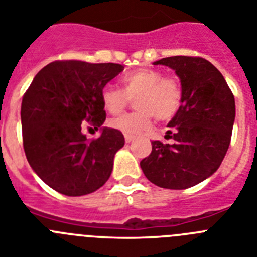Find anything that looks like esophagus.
<instances>
[{
    "instance_id": "1",
    "label": "esophagus",
    "mask_w": 257,
    "mask_h": 257,
    "mask_svg": "<svg viewBox=\"0 0 257 257\" xmlns=\"http://www.w3.org/2000/svg\"><path fill=\"white\" fill-rule=\"evenodd\" d=\"M135 139L133 135H124V140H126V143H131L133 140Z\"/></svg>"
}]
</instances>
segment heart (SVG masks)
Segmentation results:
<instances>
[{
	"mask_svg": "<svg viewBox=\"0 0 257 257\" xmlns=\"http://www.w3.org/2000/svg\"><path fill=\"white\" fill-rule=\"evenodd\" d=\"M123 88L108 83L101 88L100 99L105 110L115 115L134 101L136 110L109 121V126L126 135H136L149 128L152 118L169 121L180 110L183 104V86L180 79L165 76L158 69L140 68L121 78Z\"/></svg>",
	"mask_w": 257,
	"mask_h": 257,
	"instance_id": "1",
	"label": "heart"
}]
</instances>
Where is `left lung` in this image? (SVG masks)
<instances>
[{
	"instance_id": "left-lung-1",
	"label": "left lung",
	"mask_w": 257,
	"mask_h": 257,
	"mask_svg": "<svg viewBox=\"0 0 257 257\" xmlns=\"http://www.w3.org/2000/svg\"><path fill=\"white\" fill-rule=\"evenodd\" d=\"M154 65H167L183 86V104L170 121L166 135L172 144L154 140L140 162L149 181L166 189H187L213 174L221 165L235 118L234 95L225 78L199 56H170Z\"/></svg>"
}]
</instances>
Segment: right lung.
<instances>
[{
    "mask_svg": "<svg viewBox=\"0 0 257 257\" xmlns=\"http://www.w3.org/2000/svg\"><path fill=\"white\" fill-rule=\"evenodd\" d=\"M124 67L114 63L55 60L36 74L22 100L23 147L45 183L65 196H85L103 187L113 158L124 145L121 131L104 127L87 139L82 126L99 128L106 113L101 88Z\"/></svg>",
    "mask_w": 257,
    "mask_h": 257,
    "instance_id": "1",
    "label": "right lung"
}]
</instances>
